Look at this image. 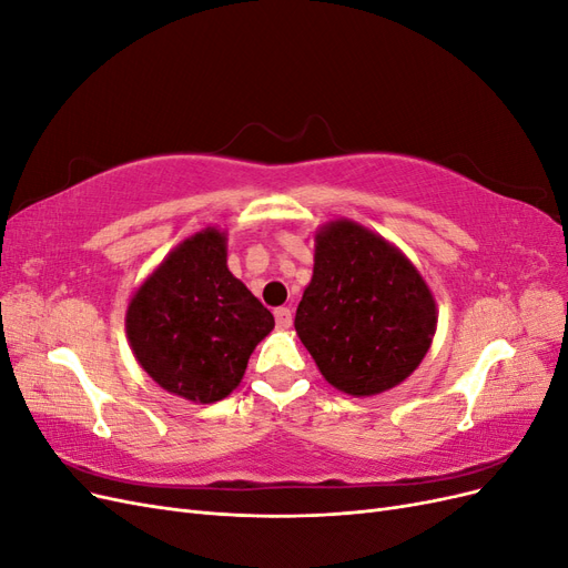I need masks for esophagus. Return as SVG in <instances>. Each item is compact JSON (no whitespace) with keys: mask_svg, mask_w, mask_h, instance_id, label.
Wrapping results in <instances>:
<instances>
[{"mask_svg":"<svg viewBox=\"0 0 568 568\" xmlns=\"http://www.w3.org/2000/svg\"><path fill=\"white\" fill-rule=\"evenodd\" d=\"M274 320H277L280 329H288L291 322H294V315H291L288 307H277V311H274Z\"/></svg>","mask_w":568,"mask_h":568,"instance_id":"obj_1","label":"esophagus"}]
</instances>
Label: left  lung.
I'll return each instance as SVG.
<instances>
[{"label":"left lung","instance_id":"1","mask_svg":"<svg viewBox=\"0 0 568 568\" xmlns=\"http://www.w3.org/2000/svg\"><path fill=\"white\" fill-rule=\"evenodd\" d=\"M436 301L419 270L353 220L315 234L313 280L296 334L334 388L363 398L405 382L436 334Z\"/></svg>","mask_w":568,"mask_h":568}]
</instances>
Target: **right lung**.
Instances as JSON below:
<instances>
[{
	"label": "right lung",
	"mask_w": 568,
	"mask_h": 568,
	"mask_svg": "<svg viewBox=\"0 0 568 568\" xmlns=\"http://www.w3.org/2000/svg\"><path fill=\"white\" fill-rule=\"evenodd\" d=\"M272 329V313L230 272L227 236L215 227L170 251L125 315L142 369L168 393L203 405L242 384L251 353Z\"/></svg>",
	"instance_id": "obj_1"
}]
</instances>
